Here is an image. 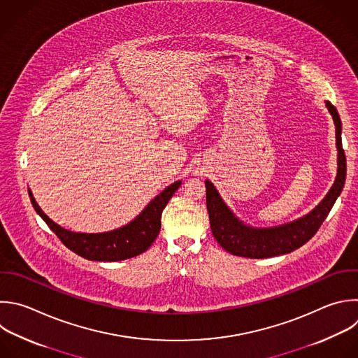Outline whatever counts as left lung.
Wrapping results in <instances>:
<instances>
[{
  "mask_svg": "<svg viewBox=\"0 0 358 358\" xmlns=\"http://www.w3.org/2000/svg\"><path fill=\"white\" fill-rule=\"evenodd\" d=\"M326 106L336 127L337 148V176L322 199V202L308 215L274 227H253L243 223L227 208L213 184L206 180V209L209 223L216 242L230 255L248 259H267L291 253L303 246L319 230L327 217L337 196L341 194L345 181V155L341 146V121L337 109L326 101Z\"/></svg>",
  "mask_w": 358,
  "mask_h": 358,
  "instance_id": "8db88e82",
  "label": "left lung"
}]
</instances>
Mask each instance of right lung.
Returning a JSON list of instances; mask_svg holds the SVG:
<instances>
[{"label": "right lung", "instance_id": "obj_1", "mask_svg": "<svg viewBox=\"0 0 358 358\" xmlns=\"http://www.w3.org/2000/svg\"><path fill=\"white\" fill-rule=\"evenodd\" d=\"M180 187L181 181L173 182L152 199L132 222L122 227L102 233H80L67 230L55 223L41 209L31 189L29 198L38 215L48 223L67 249L91 262H121L142 255L153 245L162 227V212Z\"/></svg>", "mask_w": 358, "mask_h": 358}]
</instances>
